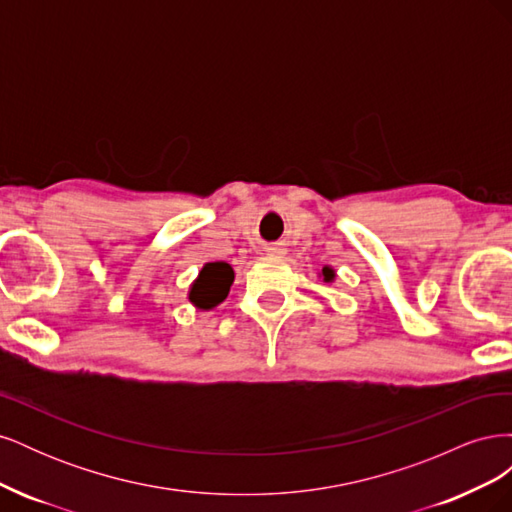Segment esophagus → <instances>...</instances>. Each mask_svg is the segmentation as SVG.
Returning a JSON list of instances; mask_svg holds the SVG:
<instances>
[{"instance_id": "1", "label": "esophagus", "mask_w": 512, "mask_h": 512, "mask_svg": "<svg viewBox=\"0 0 512 512\" xmlns=\"http://www.w3.org/2000/svg\"><path fill=\"white\" fill-rule=\"evenodd\" d=\"M271 250H280V247H271Z\"/></svg>"}]
</instances>
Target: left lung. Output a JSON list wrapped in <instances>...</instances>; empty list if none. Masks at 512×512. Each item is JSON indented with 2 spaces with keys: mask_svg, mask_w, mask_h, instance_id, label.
Listing matches in <instances>:
<instances>
[{
  "mask_svg": "<svg viewBox=\"0 0 512 512\" xmlns=\"http://www.w3.org/2000/svg\"><path fill=\"white\" fill-rule=\"evenodd\" d=\"M322 275H324V280L331 282L333 277H335V271H333V269H329V267H324V269H322Z\"/></svg>",
  "mask_w": 512,
  "mask_h": 512,
  "instance_id": "8db88e82",
  "label": "left lung"
}]
</instances>
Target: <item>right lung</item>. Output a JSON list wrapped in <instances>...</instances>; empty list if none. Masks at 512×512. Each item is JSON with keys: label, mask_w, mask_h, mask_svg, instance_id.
<instances>
[{"label": "right lung", "mask_w": 512, "mask_h": 512, "mask_svg": "<svg viewBox=\"0 0 512 512\" xmlns=\"http://www.w3.org/2000/svg\"><path fill=\"white\" fill-rule=\"evenodd\" d=\"M232 280H235V271L228 262H209L192 286L190 301L200 309H211L226 299Z\"/></svg>", "instance_id": "1"}]
</instances>
